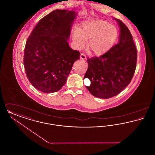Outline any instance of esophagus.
<instances>
[{
	"instance_id": "esophagus-1",
	"label": "esophagus",
	"mask_w": 155,
	"mask_h": 155,
	"mask_svg": "<svg viewBox=\"0 0 155 155\" xmlns=\"http://www.w3.org/2000/svg\"><path fill=\"white\" fill-rule=\"evenodd\" d=\"M80 58L81 59H82V60H85V59H87V56H86V55L85 54L81 53V54H80Z\"/></svg>"
}]
</instances>
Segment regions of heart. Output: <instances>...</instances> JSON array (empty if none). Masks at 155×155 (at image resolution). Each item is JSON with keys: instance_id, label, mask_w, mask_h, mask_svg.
<instances>
[{"instance_id": "obj_1", "label": "heart", "mask_w": 155, "mask_h": 155, "mask_svg": "<svg viewBox=\"0 0 155 155\" xmlns=\"http://www.w3.org/2000/svg\"><path fill=\"white\" fill-rule=\"evenodd\" d=\"M118 37L116 27L103 20L84 21L81 28H75L72 38L77 49L82 48L88 41V47L96 55L108 52Z\"/></svg>"}]
</instances>
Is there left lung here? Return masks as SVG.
I'll return each instance as SVG.
<instances>
[{
	"instance_id": "left-lung-1",
	"label": "left lung",
	"mask_w": 155,
	"mask_h": 155,
	"mask_svg": "<svg viewBox=\"0 0 155 155\" xmlns=\"http://www.w3.org/2000/svg\"><path fill=\"white\" fill-rule=\"evenodd\" d=\"M120 27L118 43L99 57L87 59L88 67L84 78L91 81L89 92L101 99L120 93L130 83L136 68L137 52L133 36L125 24L114 18Z\"/></svg>"
}]
</instances>
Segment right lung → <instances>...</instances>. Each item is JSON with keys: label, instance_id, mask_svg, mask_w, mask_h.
<instances>
[{"label": "right lung", "instance_id": "obj_1", "mask_svg": "<svg viewBox=\"0 0 155 155\" xmlns=\"http://www.w3.org/2000/svg\"><path fill=\"white\" fill-rule=\"evenodd\" d=\"M77 15L74 11L54 10L39 21L27 39L23 63L27 78L39 91H59L80 59V53L67 42Z\"/></svg>", "mask_w": 155, "mask_h": 155}]
</instances>
